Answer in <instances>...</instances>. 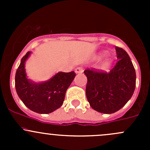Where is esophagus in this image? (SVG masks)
<instances>
[{
  "label": "esophagus",
  "instance_id": "esophagus-1",
  "mask_svg": "<svg viewBox=\"0 0 150 150\" xmlns=\"http://www.w3.org/2000/svg\"><path fill=\"white\" fill-rule=\"evenodd\" d=\"M83 72V68L82 67H78L75 69V72L76 73H82Z\"/></svg>",
  "mask_w": 150,
  "mask_h": 150
}]
</instances>
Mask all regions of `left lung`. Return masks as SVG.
I'll list each match as a JSON object with an SVG mask.
<instances>
[{"label": "left lung", "instance_id": "obj_1", "mask_svg": "<svg viewBox=\"0 0 150 150\" xmlns=\"http://www.w3.org/2000/svg\"><path fill=\"white\" fill-rule=\"evenodd\" d=\"M115 65L110 72L95 68L84 71L87 77L86 97L90 106L99 112L111 114L121 109L132 96L136 87V72L125 50L115 47Z\"/></svg>", "mask_w": 150, "mask_h": 150}]
</instances>
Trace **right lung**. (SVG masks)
<instances>
[{
    "label": "right lung",
    "instance_id": "obj_1",
    "mask_svg": "<svg viewBox=\"0 0 150 150\" xmlns=\"http://www.w3.org/2000/svg\"><path fill=\"white\" fill-rule=\"evenodd\" d=\"M30 52L27 53L15 75L16 93L25 105L32 111L40 114L52 112L62 105L67 89L72 82L76 74L59 72L51 80L42 83H35L27 79L25 62Z\"/></svg>",
    "mask_w": 150,
    "mask_h": 150
}]
</instances>
